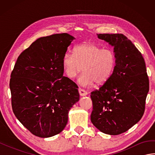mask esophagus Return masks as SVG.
<instances>
[{
  "label": "esophagus",
  "instance_id": "1",
  "mask_svg": "<svg viewBox=\"0 0 155 155\" xmlns=\"http://www.w3.org/2000/svg\"><path fill=\"white\" fill-rule=\"evenodd\" d=\"M78 92H79V94L81 96H86V95H87L88 94V93L84 89H82V88H79V89H78Z\"/></svg>",
  "mask_w": 155,
  "mask_h": 155
}]
</instances>
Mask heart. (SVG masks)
Returning <instances> with one entry per match:
<instances>
[{"instance_id": "heart-1", "label": "heart", "mask_w": 155, "mask_h": 155, "mask_svg": "<svg viewBox=\"0 0 155 155\" xmlns=\"http://www.w3.org/2000/svg\"><path fill=\"white\" fill-rule=\"evenodd\" d=\"M116 55L110 48H102L91 42H85L74 48L73 54L65 53L62 58V67L66 75L71 79L84 71L78 78L83 87H91L107 82L116 66Z\"/></svg>"}]
</instances>
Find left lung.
I'll list each match as a JSON object with an SVG mask.
<instances>
[{
  "label": "left lung",
  "mask_w": 155,
  "mask_h": 155,
  "mask_svg": "<svg viewBox=\"0 0 155 155\" xmlns=\"http://www.w3.org/2000/svg\"><path fill=\"white\" fill-rule=\"evenodd\" d=\"M114 47L116 66L113 74L91 93V120L105 134L118 135L139 122L144 114L149 80L140 52L123 34H97Z\"/></svg>",
  "instance_id": "obj_1"
}]
</instances>
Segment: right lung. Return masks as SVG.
Returning <instances> with one entry per match:
<instances>
[{
    "label": "right lung",
    "instance_id": "1",
    "mask_svg": "<svg viewBox=\"0 0 155 155\" xmlns=\"http://www.w3.org/2000/svg\"><path fill=\"white\" fill-rule=\"evenodd\" d=\"M74 39L67 33L38 38L18 56L12 71L13 113L35 136L60 133L69 110L79 101L78 86L63 77L62 67V58Z\"/></svg>",
    "mask_w": 155,
    "mask_h": 155
}]
</instances>
